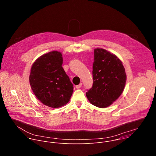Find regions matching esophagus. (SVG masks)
Instances as JSON below:
<instances>
[{"instance_id":"esophagus-1","label":"esophagus","mask_w":156,"mask_h":156,"mask_svg":"<svg viewBox=\"0 0 156 156\" xmlns=\"http://www.w3.org/2000/svg\"><path fill=\"white\" fill-rule=\"evenodd\" d=\"M82 84H82L81 83H80L78 85H76V87L77 89H79V88H80V87L82 86Z\"/></svg>"}]
</instances>
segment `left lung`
<instances>
[{"instance_id": "obj_1", "label": "left lung", "mask_w": 156, "mask_h": 156, "mask_svg": "<svg viewBox=\"0 0 156 156\" xmlns=\"http://www.w3.org/2000/svg\"><path fill=\"white\" fill-rule=\"evenodd\" d=\"M93 84L86 93L93 105L105 108L122 94L126 76L124 66L115 55L103 49H94L93 65Z\"/></svg>"}]
</instances>
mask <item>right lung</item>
Wrapping results in <instances>:
<instances>
[{
  "label": "right lung",
  "instance_id": "obj_1",
  "mask_svg": "<svg viewBox=\"0 0 156 156\" xmlns=\"http://www.w3.org/2000/svg\"><path fill=\"white\" fill-rule=\"evenodd\" d=\"M62 63V54L52 51L39 57L31 69L30 83L34 94L43 104L52 108L67 104L73 91Z\"/></svg>",
  "mask_w": 156,
  "mask_h": 156
}]
</instances>
